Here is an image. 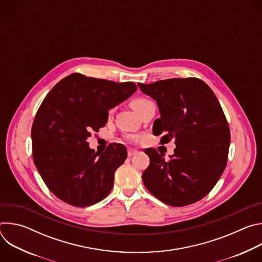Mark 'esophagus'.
Here are the masks:
<instances>
[{"label": "esophagus", "mask_w": 262, "mask_h": 262, "mask_svg": "<svg viewBox=\"0 0 262 262\" xmlns=\"http://www.w3.org/2000/svg\"><path fill=\"white\" fill-rule=\"evenodd\" d=\"M138 151L136 150V149H133V148H128L127 149V156L128 157H133L134 155H136Z\"/></svg>", "instance_id": "34e87169"}]
</instances>
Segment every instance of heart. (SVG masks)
Listing matches in <instances>:
<instances>
[{"instance_id": "b5f03b06", "label": "heart", "mask_w": 262, "mask_h": 262, "mask_svg": "<svg viewBox=\"0 0 262 262\" xmlns=\"http://www.w3.org/2000/svg\"><path fill=\"white\" fill-rule=\"evenodd\" d=\"M151 102H152L151 100H149L148 98H145V97H136V98H134V99L130 100L129 104H130V106L134 108V111H136L137 113L140 115V114L142 113V111H143L149 103H151ZM129 139L133 140L134 137H129Z\"/></svg>"}]
</instances>
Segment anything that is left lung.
Masks as SVG:
<instances>
[{
  "instance_id": "8db88e82",
  "label": "left lung",
  "mask_w": 262,
  "mask_h": 262,
  "mask_svg": "<svg viewBox=\"0 0 262 262\" xmlns=\"http://www.w3.org/2000/svg\"><path fill=\"white\" fill-rule=\"evenodd\" d=\"M155 100L161 118L155 121V136L161 143L175 141L168 161L156 149L144 150L150 164L143 172L146 189L171 206L193 204L215 185L228 160L230 129L212 90L200 79H168L138 84Z\"/></svg>"
}]
</instances>
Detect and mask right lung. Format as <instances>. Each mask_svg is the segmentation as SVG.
I'll return each mask as SVG.
<instances>
[{
    "label": "right lung",
    "instance_id": "obj_1",
    "mask_svg": "<svg viewBox=\"0 0 262 262\" xmlns=\"http://www.w3.org/2000/svg\"><path fill=\"white\" fill-rule=\"evenodd\" d=\"M136 90L133 82L72 73L46 96L32 125V154L45 183L60 200L86 207L108 195L115 171L126 160V148L114 143L104 152H95L87 139L105 125L108 110Z\"/></svg>",
    "mask_w": 262,
    "mask_h": 262
}]
</instances>
